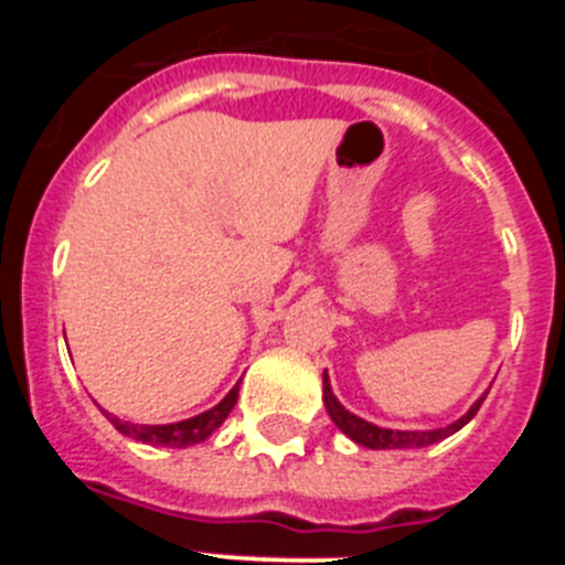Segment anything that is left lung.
Listing matches in <instances>:
<instances>
[{
    "instance_id": "left-lung-1",
    "label": "left lung",
    "mask_w": 565,
    "mask_h": 565,
    "mask_svg": "<svg viewBox=\"0 0 565 565\" xmlns=\"http://www.w3.org/2000/svg\"><path fill=\"white\" fill-rule=\"evenodd\" d=\"M322 398H326L328 416L333 418V424H337L339 430L351 438V441L367 447V450H416V447H430V444L441 441V438L461 430L463 424L476 416L478 407H481L483 402V398H478L458 422L447 424V427H438V430H387V427H379V424L364 422V418L353 416L351 411H344L342 404H339V398L333 396L328 373H322Z\"/></svg>"
}]
</instances>
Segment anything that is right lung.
<instances>
[{"instance_id": "obj_1", "label": "right lung", "mask_w": 565, "mask_h": 565, "mask_svg": "<svg viewBox=\"0 0 565 565\" xmlns=\"http://www.w3.org/2000/svg\"><path fill=\"white\" fill-rule=\"evenodd\" d=\"M237 393L239 384H234L228 396L223 398L221 404H214L212 411L201 413V416L186 418V422H174V424H132V422H121L118 416L104 411V416L109 418L115 430L124 433V436L135 438V441L143 444H154V447H192V444H201L212 436L226 416L232 413V407L237 404Z\"/></svg>"}]
</instances>
